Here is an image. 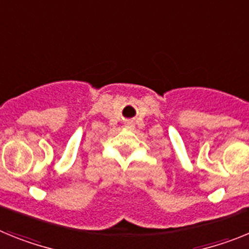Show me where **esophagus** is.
Returning <instances> with one entry per match:
<instances>
[{"label": "esophagus", "instance_id": "esophagus-1", "mask_svg": "<svg viewBox=\"0 0 249 249\" xmlns=\"http://www.w3.org/2000/svg\"><path fill=\"white\" fill-rule=\"evenodd\" d=\"M127 126H129V127H133V124H132L131 122H128V123H127Z\"/></svg>", "mask_w": 249, "mask_h": 249}]
</instances>
